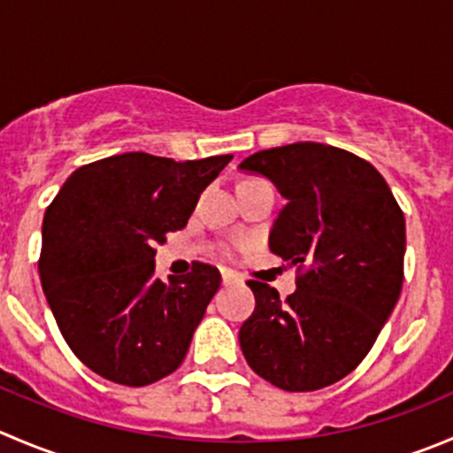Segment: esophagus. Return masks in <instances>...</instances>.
<instances>
[{
    "mask_svg": "<svg viewBox=\"0 0 453 453\" xmlns=\"http://www.w3.org/2000/svg\"><path fill=\"white\" fill-rule=\"evenodd\" d=\"M239 283V276L230 270H223V285H234Z\"/></svg>",
    "mask_w": 453,
    "mask_h": 453,
    "instance_id": "34e87169",
    "label": "esophagus"
}]
</instances>
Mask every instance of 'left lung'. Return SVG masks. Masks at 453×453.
<instances>
[{"label":"left lung","instance_id":"8db88e82","mask_svg":"<svg viewBox=\"0 0 453 453\" xmlns=\"http://www.w3.org/2000/svg\"><path fill=\"white\" fill-rule=\"evenodd\" d=\"M239 170L285 196L270 250L301 270L285 301L248 280L257 307L239 329L245 361L285 392L327 388L357 370L401 296L405 217L374 165L327 143L254 152Z\"/></svg>","mask_w":453,"mask_h":453}]
</instances>
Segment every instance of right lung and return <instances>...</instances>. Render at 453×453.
Wrapping results in <instances>:
<instances>
[{"instance_id": "obj_1", "label": "right lung", "mask_w": 453, "mask_h": 453, "mask_svg": "<svg viewBox=\"0 0 453 453\" xmlns=\"http://www.w3.org/2000/svg\"><path fill=\"white\" fill-rule=\"evenodd\" d=\"M232 155L174 161L146 152L74 170L46 210L39 279L74 357L112 383L173 374L221 285L217 267L155 276V245L186 227Z\"/></svg>"}]
</instances>
